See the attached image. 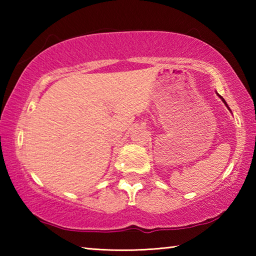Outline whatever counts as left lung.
<instances>
[{
  "instance_id": "8db88e82",
  "label": "left lung",
  "mask_w": 256,
  "mask_h": 256,
  "mask_svg": "<svg viewBox=\"0 0 256 256\" xmlns=\"http://www.w3.org/2000/svg\"><path fill=\"white\" fill-rule=\"evenodd\" d=\"M218 96H219V97H220V98H222V102H224V104H226V106H227V107H228V105H227V102H224V98H222V96H220V94H218ZM228 108H229V107H228ZM230 112H232V110H230Z\"/></svg>"
}]
</instances>
